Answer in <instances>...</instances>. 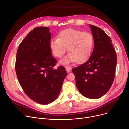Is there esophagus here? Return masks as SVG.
Masks as SVG:
<instances>
[{
    "label": "esophagus",
    "mask_w": 129,
    "mask_h": 129,
    "mask_svg": "<svg viewBox=\"0 0 129 129\" xmlns=\"http://www.w3.org/2000/svg\"><path fill=\"white\" fill-rule=\"evenodd\" d=\"M65 69H66V70L68 72H70V71L71 70L72 68H71L70 66H65Z\"/></svg>",
    "instance_id": "obj_1"
}]
</instances>
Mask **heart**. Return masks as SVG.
I'll use <instances>...</instances> for the list:
<instances>
[{
    "instance_id": "obj_1",
    "label": "heart",
    "mask_w": 129,
    "mask_h": 129,
    "mask_svg": "<svg viewBox=\"0 0 129 129\" xmlns=\"http://www.w3.org/2000/svg\"><path fill=\"white\" fill-rule=\"evenodd\" d=\"M94 44L93 36L89 32L67 28L61 31L58 39H52L50 48L55 57L61 58L67 51L69 53L61 60L62 64L76 62L81 63L90 57Z\"/></svg>"
}]
</instances>
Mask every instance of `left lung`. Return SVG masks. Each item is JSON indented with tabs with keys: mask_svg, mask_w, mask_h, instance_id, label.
I'll return each instance as SVG.
<instances>
[{
	"mask_svg": "<svg viewBox=\"0 0 129 129\" xmlns=\"http://www.w3.org/2000/svg\"><path fill=\"white\" fill-rule=\"evenodd\" d=\"M94 47L88 60L73 68L76 86L80 92L89 99H99L111 88L115 77L116 53L109 36L100 28L89 25Z\"/></svg>",
	"mask_w": 129,
	"mask_h": 129,
	"instance_id": "8db88e82",
	"label": "left lung"
}]
</instances>
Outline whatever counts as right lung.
<instances>
[{"instance_id":"1","label":"right lung","mask_w":129,"mask_h":129,"mask_svg":"<svg viewBox=\"0 0 129 129\" xmlns=\"http://www.w3.org/2000/svg\"><path fill=\"white\" fill-rule=\"evenodd\" d=\"M51 33L47 27L31 30L18 48L15 63L17 77L25 93L40 104L51 103L59 95L67 75L50 48Z\"/></svg>"}]
</instances>
